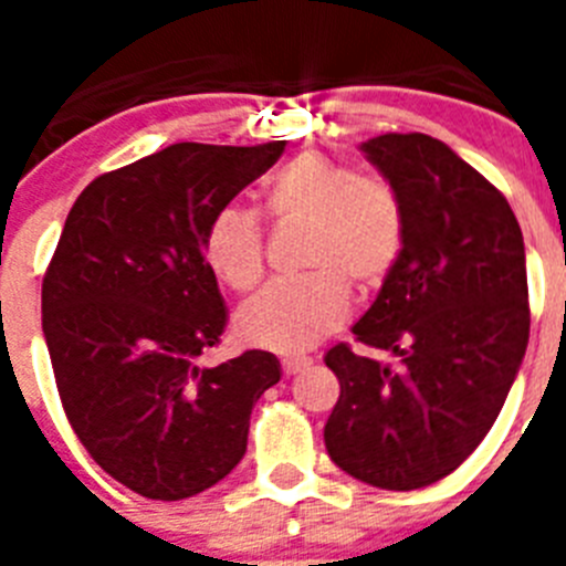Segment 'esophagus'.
Wrapping results in <instances>:
<instances>
[{"mask_svg": "<svg viewBox=\"0 0 566 566\" xmlns=\"http://www.w3.org/2000/svg\"><path fill=\"white\" fill-rule=\"evenodd\" d=\"M308 365H312V357H306V354H297V357H283V374H286V377H294V374L306 371Z\"/></svg>", "mask_w": 566, "mask_h": 566, "instance_id": "esophagus-1", "label": "esophagus"}]
</instances>
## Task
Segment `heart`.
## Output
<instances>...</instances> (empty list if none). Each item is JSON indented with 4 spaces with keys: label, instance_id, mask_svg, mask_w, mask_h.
I'll return each instance as SVG.
<instances>
[{
    "label": "heart",
    "instance_id": "obj_1",
    "mask_svg": "<svg viewBox=\"0 0 566 566\" xmlns=\"http://www.w3.org/2000/svg\"><path fill=\"white\" fill-rule=\"evenodd\" d=\"M263 212L274 223H306L300 269L306 277L272 283L234 314L240 343L300 354L343 326L348 286L374 292L391 274L405 240V218L391 184L357 175L326 153H303L269 178ZM207 263L221 283L249 292L263 277V232L252 212L227 207L203 238Z\"/></svg>",
    "mask_w": 566,
    "mask_h": 566
}]
</instances>
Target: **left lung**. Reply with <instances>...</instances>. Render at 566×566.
Returning <instances> with one entry per match:
<instances>
[{"mask_svg": "<svg viewBox=\"0 0 566 566\" xmlns=\"http://www.w3.org/2000/svg\"><path fill=\"white\" fill-rule=\"evenodd\" d=\"M359 149L397 192L405 240L352 332L397 365L334 345L339 399L323 437L348 476L417 490L476 451L522 368L524 238L504 195L439 138L388 133Z\"/></svg>", "mask_w": 566, "mask_h": 566, "instance_id": "left-lung-1", "label": "left lung"}]
</instances>
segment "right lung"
<instances>
[{
    "label": "right lung",
    "instance_id": "add662e5",
    "mask_svg": "<svg viewBox=\"0 0 566 566\" xmlns=\"http://www.w3.org/2000/svg\"><path fill=\"white\" fill-rule=\"evenodd\" d=\"M260 147L172 144L90 184L42 283V332L64 413L115 482L178 502L247 453L249 417L280 382L269 352L214 368L227 326L203 254L212 218L280 158Z\"/></svg>",
    "mask_w": 566,
    "mask_h": 566
}]
</instances>
